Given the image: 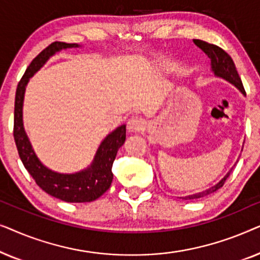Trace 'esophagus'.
Instances as JSON below:
<instances>
[{"label": "esophagus", "mask_w": 260, "mask_h": 260, "mask_svg": "<svg viewBox=\"0 0 260 260\" xmlns=\"http://www.w3.org/2000/svg\"><path fill=\"white\" fill-rule=\"evenodd\" d=\"M127 130L131 134L142 133V131L145 130V122L142 118L134 117V118L129 119V122H127Z\"/></svg>", "instance_id": "esophagus-1"}]
</instances>
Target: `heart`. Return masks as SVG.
Instances as JSON below:
<instances>
[{
  "instance_id": "b5f03b06",
  "label": "heart",
  "mask_w": 260,
  "mask_h": 260,
  "mask_svg": "<svg viewBox=\"0 0 260 260\" xmlns=\"http://www.w3.org/2000/svg\"><path fill=\"white\" fill-rule=\"evenodd\" d=\"M161 70H163V71H172L173 67H172V65H170L169 62H163L162 65H161Z\"/></svg>"
}]
</instances>
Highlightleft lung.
I'll use <instances>...</instances> for the list:
<instances>
[{
	"label": "left lung",
	"mask_w": 260,
	"mask_h": 260,
	"mask_svg": "<svg viewBox=\"0 0 260 260\" xmlns=\"http://www.w3.org/2000/svg\"><path fill=\"white\" fill-rule=\"evenodd\" d=\"M193 42L198 46L199 48L201 49L202 52L205 53L206 55L208 56L209 59H211L212 72L214 73V76L216 78H221V79L229 81L230 84H232L233 86H236L238 90L241 92V93H243L244 95H246V93H245V90H244V86H243V83H241V79H240L239 74H238V72H237L236 65H234L232 58H231V56L227 54L223 49L218 47V46L208 44V42L202 41V40H197V39L193 40ZM232 169H231L230 172L227 173L226 175L223 176L222 179L220 180L218 183L214 184L213 187L208 188V189H206V190H202V191H200V193H195L191 195H187V197H182L181 199H183V200H195V199H201L204 197H207V195H209V194L214 193V191H216L219 188H221L223 186V183H225L227 177L230 176Z\"/></svg>",
	"instance_id": "8db88e82"
}]
</instances>
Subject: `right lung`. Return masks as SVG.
Listing matches in <instances>:
<instances>
[{"label": "right lung", "mask_w": 260, "mask_h": 260, "mask_svg": "<svg viewBox=\"0 0 260 260\" xmlns=\"http://www.w3.org/2000/svg\"><path fill=\"white\" fill-rule=\"evenodd\" d=\"M78 44L53 42L46 47L27 67L16 88L14 110V140L24 168L42 190L65 202H91L102 197L111 186L112 165L117 151L125 142L126 125L123 124L110 133L95 151L93 161L87 168L72 174L58 173L49 169L38 157L23 126L24 92L29 79L48 61L49 58L62 49L79 48Z\"/></svg>", "instance_id": "add662e5"}]
</instances>
